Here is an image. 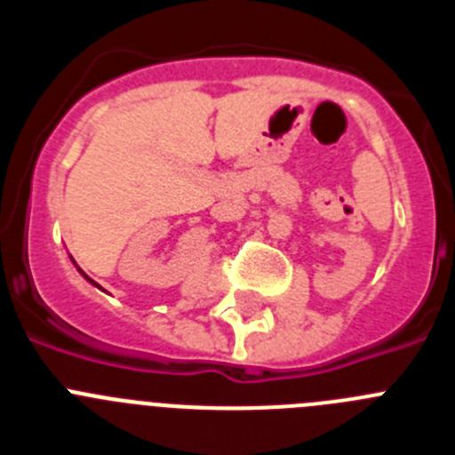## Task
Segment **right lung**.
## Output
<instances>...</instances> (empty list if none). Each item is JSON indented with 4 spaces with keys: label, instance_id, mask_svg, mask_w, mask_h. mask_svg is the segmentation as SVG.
I'll return each mask as SVG.
<instances>
[{
    "label": "right lung",
    "instance_id": "right-lung-1",
    "mask_svg": "<svg viewBox=\"0 0 455 455\" xmlns=\"http://www.w3.org/2000/svg\"><path fill=\"white\" fill-rule=\"evenodd\" d=\"M79 273H82V275H84V277H86L88 283H91V284H95V283H92V280H91V277H88V275H86V273H84V271H82V268H79Z\"/></svg>",
    "mask_w": 455,
    "mask_h": 455
}]
</instances>
